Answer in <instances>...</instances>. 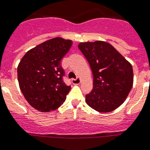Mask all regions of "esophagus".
<instances>
[{"instance_id": "esophagus-1", "label": "esophagus", "mask_w": 150, "mask_h": 150, "mask_svg": "<svg viewBox=\"0 0 150 150\" xmlns=\"http://www.w3.org/2000/svg\"><path fill=\"white\" fill-rule=\"evenodd\" d=\"M71 81L73 84H79V83H81V80L80 77H77L76 79H72Z\"/></svg>"}]
</instances>
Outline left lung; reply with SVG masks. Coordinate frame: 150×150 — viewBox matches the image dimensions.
I'll return each mask as SVG.
<instances>
[{
    "mask_svg": "<svg viewBox=\"0 0 150 150\" xmlns=\"http://www.w3.org/2000/svg\"><path fill=\"white\" fill-rule=\"evenodd\" d=\"M91 69L93 90L86 103L98 112H111L122 105L133 85L131 63L115 48L104 41L78 45Z\"/></svg>",
    "mask_w": 150,
    "mask_h": 150,
    "instance_id": "obj_1",
    "label": "left lung"
}]
</instances>
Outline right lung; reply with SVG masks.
<instances>
[{"mask_svg": "<svg viewBox=\"0 0 150 150\" xmlns=\"http://www.w3.org/2000/svg\"><path fill=\"white\" fill-rule=\"evenodd\" d=\"M73 42L56 37L26 52L18 66L19 87L32 108L41 112L59 108L66 100L70 86L63 83L60 61Z\"/></svg>", "mask_w": 150, "mask_h": 150, "instance_id": "obj_1", "label": "right lung"}]
</instances>
